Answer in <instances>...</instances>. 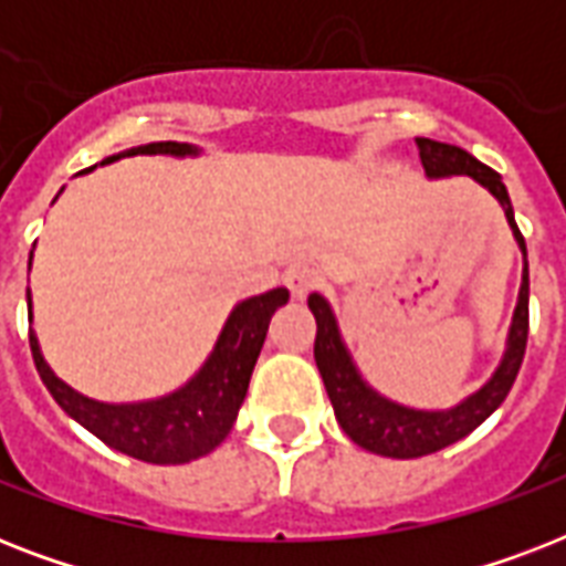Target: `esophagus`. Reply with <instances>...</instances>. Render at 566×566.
<instances>
[{"mask_svg": "<svg viewBox=\"0 0 566 566\" xmlns=\"http://www.w3.org/2000/svg\"><path fill=\"white\" fill-rule=\"evenodd\" d=\"M284 284L291 287V293L296 296V300H305L311 291H317V273L311 270V266L305 264H293L287 266V273H284Z\"/></svg>", "mask_w": 566, "mask_h": 566, "instance_id": "34e87169", "label": "esophagus"}]
</instances>
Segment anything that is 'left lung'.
<instances>
[{
	"label": "left lung",
	"instance_id": "obj_1",
	"mask_svg": "<svg viewBox=\"0 0 566 566\" xmlns=\"http://www.w3.org/2000/svg\"><path fill=\"white\" fill-rule=\"evenodd\" d=\"M417 149H420L422 170L426 179H452V176H467L473 179L479 188L502 205L505 220L511 226V234L517 240V249L523 252V279H520L517 305H514V317H511L509 335H505V353H502L496 370L482 387H475L473 394L458 399L449 408H411V405L387 399L378 394L376 387L361 376L353 353L344 340L340 323H337L335 311L328 305L326 296L311 293L308 308L317 319V340H314V361L323 376L326 394L332 399L335 417L340 429L367 452L385 458H420L431 455L438 449L467 438L470 431L479 429L488 417H491L509 396L511 385L520 373L523 355H526V337H528V255L526 240L520 234L517 222H514V208H511L509 190L502 185L500 172L475 161L473 155L452 144H438L429 137H417Z\"/></svg>",
	"mask_w": 566,
	"mask_h": 566
}]
</instances>
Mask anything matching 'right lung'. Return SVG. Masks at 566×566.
I'll return each mask as SVG.
<instances>
[{
	"mask_svg": "<svg viewBox=\"0 0 566 566\" xmlns=\"http://www.w3.org/2000/svg\"><path fill=\"white\" fill-rule=\"evenodd\" d=\"M132 155L199 158L202 149L193 144H179V140H155V144L132 146V149H123L117 155H108L99 164L105 167V164L132 158ZM61 193H64V188L57 190V196ZM31 258H34V252L29 255V270ZM287 300H291L287 287H275V291H266L261 296H249V300L238 302L222 323L220 335L213 340V349L208 353L202 367L170 394L140 399V402H102V399L78 394L49 367L34 328L29 332V344L31 355H34V367H38L52 399L78 426L96 434L102 443H108L111 449H117L123 455L146 461V464H188V461L213 452L231 431V426L238 420L240 405L247 399L249 378L255 370L261 346H264L270 317ZM25 302H29V323H34L31 291H25Z\"/></svg>",
	"mask_w": 566,
	"mask_h": 566,
	"instance_id": "right-lung-1",
	"label": "right lung"
}]
</instances>
